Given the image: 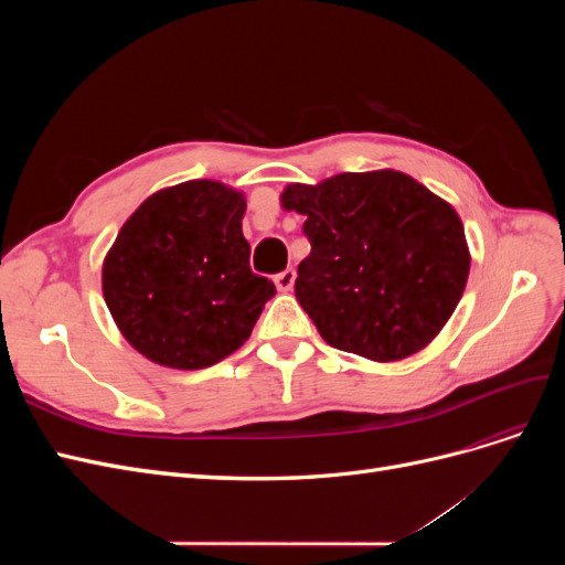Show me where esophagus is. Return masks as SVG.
<instances>
[{
    "label": "esophagus",
    "mask_w": 565,
    "mask_h": 565,
    "mask_svg": "<svg viewBox=\"0 0 565 565\" xmlns=\"http://www.w3.org/2000/svg\"><path fill=\"white\" fill-rule=\"evenodd\" d=\"M295 278H297V273H295V268H287V270H282V273H278L276 278V287L280 289V292H289V289L295 287Z\"/></svg>",
    "instance_id": "obj_1"
}]
</instances>
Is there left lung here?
Returning a JSON list of instances; mask_svg holds the SVG:
<instances>
[{
	"instance_id": "left-lung-1",
	"label": "left lung",
	"mask_w": 565,
	"mask_h": 565,
	"mask_svg": "<svg viewBox=\"0 0 565 565\" xmlns=\"http://www.w3.org/2000/svg\"><path fill=\"white\" fill-rule=\"evenodd\" d=\"M280 202L306 216L295 295L330 347L391 363L443 330L471 266L452 204L393 169L289 183Z\"/></svg>"
}]
</instances>
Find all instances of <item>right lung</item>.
Wrapping results in <instances>:
<instances>
[{
  "instance_id": "add662e5",
  "label": "right lung",
  "mask_w": 565,
  "mask_h": 565,
  "mask_svg": "<svg viewBox=\"0 0 565 565\" xmlns=\"http://www.w3.org/2000/svg\"><path fill=\"white\" fill-rule=\"evenodd\" d=\"M245 195L218 181L152 193L119 228L104 262V297L148 361L202 370L241 349L276 285L249 268Z\"/></svg>"
}]
</instances>
